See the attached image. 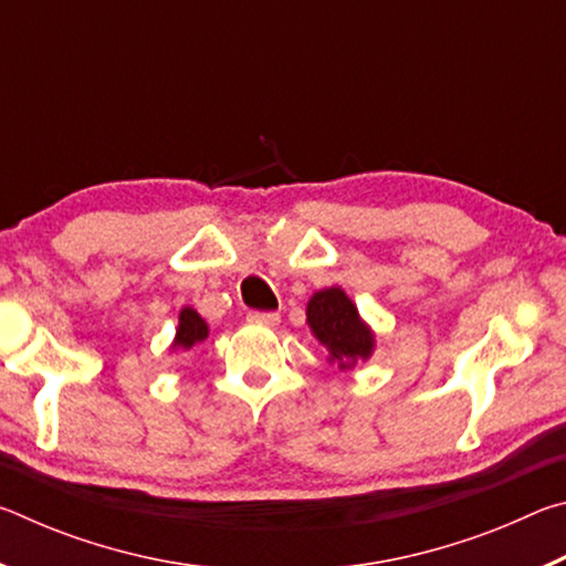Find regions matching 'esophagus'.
Returning <instances> with one entry per match:
<instances>
[{
    "label": "esophagus",
    "instance_id": "obj_1",
    "mask_svg": "<svg viewBox=\"0 0 566 566\" xmlns=\"http://www.w3.org/2000/svg\"><path fill=\"white\" fill-rule=\"evenodd\" d=\"M247 319L252 324H262V327H276V324H280V314L276 312H249Z\"/></svg>",
    "mask_w": 566,
    "mask_h": 566
}]
</instances>
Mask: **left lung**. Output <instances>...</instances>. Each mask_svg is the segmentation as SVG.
Returning <instances> with one entry per match:
<instances>
[{"mask_svg": "<svg viewBox=\"0 0 566 566\" xmlns=\"http://www.w3.org/2000/svg\"><path fill=\"white\" fill-rule=\"evenodd\" d=\"M306 324L329 352V361L349 369L359 359H369L375 349V334L359 319L354 302L339 286L317 292L306 304Z\"/></svg>", "mask_w": 566, "mask_h": 566, "instance_id": "obj_1", "label": "left lung"}]
</instances>
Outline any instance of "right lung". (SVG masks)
I'll return each instance as SVG.
<instances>
[{"label":"right lung","instance_id":"1","mask_svg":"<svg viewBox=\"0 0 566 566\" xmlns=\"http://www.w3.org/2000/svg\"><path fill=\"white\" fill-rule=\"evenodd\" d=\"M207 334H209L207 322L199 317L191 306H185V310L179 312V327H177V337L171 347L191 349V347H197V344H202L207 339Z\"/></svg>","mask_w":566,"mask_h":566}]
</instances>
